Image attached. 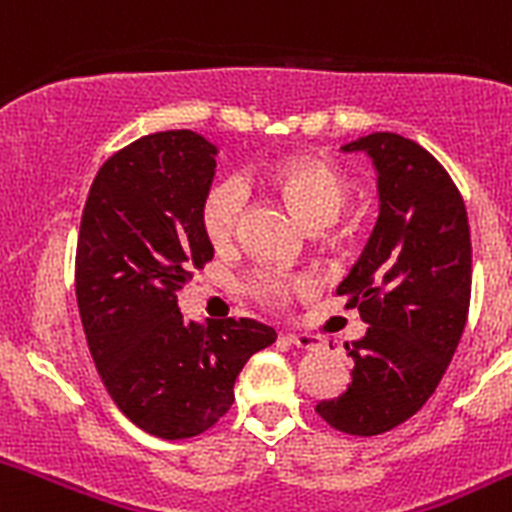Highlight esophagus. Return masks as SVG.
Segmentation results:
<instances>
[{
  "label": "esophagus",
  "mask_w": 512,
  "mask_h": 512,
  "mask_svg": "<svg viewBox=\"0 0 512 512\" xmlns=\"http://www.w3.org/2000/svg\"><path fill=\"white\" fill-rule=\"evenodd\" d=\"M284 341H287L289 346L305 348V351H310V348H318L320 346L318 338L307 336V333H287V336H284Z\"/></svg>",
  "instance_id": "1"
}]
</instances>
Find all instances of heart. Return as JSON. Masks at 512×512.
<instances>
[{"label": "heart", "mask_w": 512, "mask_h": 512, "mask_svg": "<svg viewBox=\"0 0 512 512\" xmlns=\"http://www.w3.org/2000/svg\"><path fill=\"white\" fill-rule=\"evenodd\" d=\"M271 182L284 200L295 207L297 215L312 228H323L333 223L346 205L348 182L343 171L325 158H287L271 169ZM246 184L241 176L217 179L205 192L200 217L207 238L215 246H228L241 228L243 207H246ZM312 277L307 274H287L279 269H259L251 277L248 287L266 305H284L297 292H307L312 287Z\"/></svg>", "instance_id": "1"}]
</instances>
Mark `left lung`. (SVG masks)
<instances>
[{
	"mask_svg": "<svg viewBox=\"0 0 512 512\" xmlns=\"http://www.w3.org/2000/svg\"><path fill=\"white\" fill-rule=\"evenodd\" d=\"M343 151H364L379 174L377 225L336 289L369 328L346 343L354 359L348 390L318 402L315 413L336 431L379 436L423 408L459 346L472 297V241L459 189L415 140L372 133Z\"/></svg>",
	"mask_w": 512,
	"mask_h": 512,
	"instance_id": "1",
	"label": "left lung"
}]
</instances>
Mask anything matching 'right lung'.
<instances>
[{
    "label": "right lung",
    "instance_id": "right-lung-1",
    "mask_svg": "<svg viewBox=\"0 0 512 512\" xmlns=\"http://www.w3.org/2000/svg\"><path fill=\"white\" fill-rule=\"evenodd\" d=\"M217 148L192 130L143 135L102 164L76 243V300L89 351L125 418L192 438L233 405V384L277 330L251 318L187 323L179 289L212 261L200 207Z\"/></svg>",
    "mask_w": 512,
    "mask_h": 512
}]
</instances>
